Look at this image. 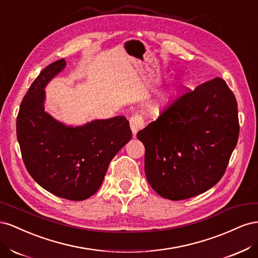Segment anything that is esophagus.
<instances>
[{
  "label": "esophagus",
  "instance_id": "obj_1",
  "mask_svg": "<svg viewBox=\"0 0 258 258\" xmlns=\"http://www.w3.org/2000/svg\"><path fill=\"white\" fill-rule=\"evenodd\" d=\"M144 127V118L142 115L140 114H135L134 116L130 118V128L132 131V135L134 137L137 136L138 131L141 130Z\"/></svg>",
  "mask_w": 258,
  "mask_h": 258
}]
</instances>
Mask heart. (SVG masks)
Returning <instances> with one entry per match:
<instances>
[{"instance_id": "obj_1", "label": "heart", "mask_w": 258, "mask_h": 258, "mask_svg": "<svg viewBox=\"0 0 258 258\" xmlns=\"http://www.w3.org/2000/svg\"><path fill=\"white\" fill-rule=\"evenodd\" d=\"M162 99H165V98H162ZM160 103H162L161 105L160 104ZM165 103H167V102H165V100H161V102H156V103L154 104V107H155V108H160V107H163V105H166Z\"/></svg>"}]
</instances>
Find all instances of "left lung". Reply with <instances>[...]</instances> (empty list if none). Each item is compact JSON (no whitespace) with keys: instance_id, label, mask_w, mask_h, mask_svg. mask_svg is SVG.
<instances>
[{"instance_id":"8db88e82","label":"left lung","mask_w":258,"mask_h":258,"mask_svg":"<svg viewBox=\"0 0 258 258\" xmlns=\"http://www.w3.org/2000/svg\"><path fill=\"white\" fill-rule=\"evenodd\" d=\"M148 183L161 197L184 200L220 181L238 142V104L220 77L186 92L139 131Z\"/></svg>"}]
</instances>
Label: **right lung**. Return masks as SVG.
Wrapping results in <instances>:
<instances>
[{"instance_id": "obj_1", "label": "right lung", "mask_w": 258, "mask_h": 258, "mask_svg": "<svg viewBox=\"0 0 258 258\" xmlns=\"http://www.w3.org/2000/svg\"><path fill=\"white\" fill-rule=\"evenodd\" d=\"M67 66L60 59L46 67L30 86L17 116V139L30 175L60 198L82 201L103 182L111 160L132 134L123 116L67 126L45 112V87Z\"/></svg>"}]
</instances>
